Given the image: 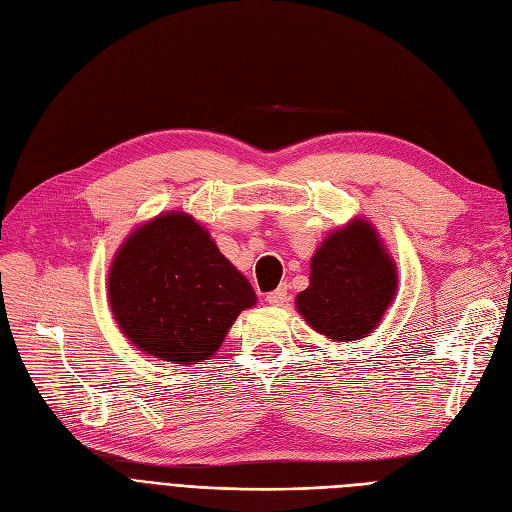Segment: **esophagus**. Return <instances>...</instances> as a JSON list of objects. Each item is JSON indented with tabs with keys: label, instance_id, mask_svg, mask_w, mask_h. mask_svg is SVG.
<instances>
[{
	"label": "esophagus",
	"instance_id": "34e87169",
	"mask_svg": "<svg viewBox=\"0 0 512 512\" xmlns=\"http://www.w3.org/2000/svg\"><path fill=\"white\" fill-rule=\"evenodd\" d=\"M286 299H288V286L286 284H282L280 288L267 294V303L273 305V307H282L286 303Z\"/></svg>",
	"mask_w": 512,
	"mask_h": 512
}]
</instances>
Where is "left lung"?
Wrapping results in <instances>:
<instances>
[{"instance_id":"1","label":"left lung","mask_w":512,"mask_h":512,"mask_svg":"<svg viewBox=\"0 0 512 512\" xmlns=\"http://www.w3.org/2000/svg\"><path fill=\"white\" fill-rule=\"evenodd\" d=\"M397 265L365 218L331 230L309 262L297 312L329 342H359L378 329L397 297Z\"/></svg>"}]
</instances>
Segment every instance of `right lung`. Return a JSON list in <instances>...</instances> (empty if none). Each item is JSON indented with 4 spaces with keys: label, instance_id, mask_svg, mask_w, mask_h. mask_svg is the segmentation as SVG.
<instances>
[{
    "label": "right lung",
    "instance_id": "add662e5",
    "mask_svg": "<svg viewBox=\"0 0 512 512\" xmlns=\"http://www.w3.org/2000/svg\"><path fill=\"white\" fill-rule=\"evenodd\" d=\"M106 290L128 342L177 365L211 359L237 316L256 305L252 284L185 211L134 228L111 262Z\"/></svg>",
    "mask_w": 512,
    "mask_h": 512
}]
</instances>
